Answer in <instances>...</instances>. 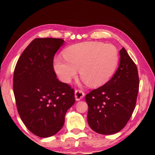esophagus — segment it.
Returning a JSON list of instances; mask_svg holds the SVG:
<instances>
[{
	"label": "esophagus",
	"mask_w": 155,
	"mask_h": 155,
	"mask_svg": "<svg viewBox=\"0 0 155 155\" xmlns=\"http://www.w3.org/2000/svg\"><path fill=\"white\" fill-rule=\"evenodd\" d=\"M85 94H84L83 91L81 90H75V98L77 101H80L82 99Z\"/></svg>",
	"instance_id": "obj_1"
}]
</instances>
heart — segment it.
I'll return each mask as SVG.
<instances>
[{
  "mask_svg": "<svg viewBox=\"0 0 155 155\" xmlns=\"http://www.w3.org/2000/svg\"><path fill=\"white\" fill-rule=\"evenodd\" d=\"M64 57L65 60H54V71L60 80L70 83L79 70L82 80L92 87L103 85L111 79L120 59L116 47L101 41L74 44L65 50Z\"/></svg>",
  "mask_w": 155,
  "mask_h": 155,
  "instance_id": "obj_1",
  "label": "heart"
}]
</instances>
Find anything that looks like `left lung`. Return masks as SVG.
I'll list each match as a JSON object with an SVG mask.
<instances>
[{"label":"left lung","instance_id":"8db88e82","mask_svg":"<svg viewBox=\"0 0 155 155\" xmlns=\"http://www.w3.org/2000/svg\"><path fill=\"white\" fill-rule=\"evenodd\" d=\"M120 62L111 79L85 96L87 122L95 132L111 135L119 132L134 111L140 86L137 68L124 48Z\"/></svg>","mask_w":155,"mask_h":155}]
</instances>
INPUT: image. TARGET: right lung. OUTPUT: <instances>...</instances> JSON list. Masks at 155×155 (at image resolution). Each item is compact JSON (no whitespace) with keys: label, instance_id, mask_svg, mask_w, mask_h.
<instances>
[{"label":"right lung","instance_id":"add662e5","mask_svg":"<svg viewBox=\"0 0 155 155\" xmlns=\"http://www.w3.org/2000/svg\"><path fill=\"white\" fill-rule=\"evenodd\" d=\"M60 38H36L18 59L13 89L18 112L28 130L48 137L61 130L65 115L75 103L74 90L57 78L54 56L64 44Z\"/></svg>","mask_w":155,"mask_h":155}]
</instances>
